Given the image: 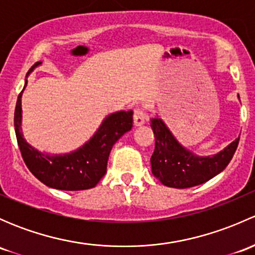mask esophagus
I'll use <instances>...</instances> for the list:
<instances>
[{
    "instance_id": "esophagus-1",
    "label": "esophagus",
    "mask_w": 255,
    "mask_h": 255,
    "mask_svg": "<svg viewBox=\"0 0 255 255\" xmlns=\"http://www.w3.org/2000/svg\"><path fill=\"white\" fill-rule=\"evenodd\" d=\"M146 120V115L144 112L143 109H135L134 110V116H133V122H134L135 127H139V126L144 125Z\"/></svg>"
}]
</instances>
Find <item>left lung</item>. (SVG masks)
I'll return each mask as SVG.
<instances>
[{
  "instance_id": "1",
  "label": "left lung",
  "mask_w": 255,
  "mask_h": 255,
  "mask_svg": "<svg viewBox=\"0 0 255 255\" xmlns=\"http://www.w3.org/2000/svg\"><path fill=\"white\" fill-rule=\"evenodd\" d=\"M150 127L155 137V149L150 158L151 173L161 184L175 189L201 185L225 170L239 143L238 137L217 154L200 156L177 142L158 116L150 120Z\"/></svg>"
}]
</instances>
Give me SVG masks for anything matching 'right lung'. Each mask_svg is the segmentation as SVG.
<instances>
[{"label": "right lung", "mask_w": 255, "mask_h": 255, "mask_svg": "<svg viewBox=\"0 0 255 255\" xmlns=\"http://www.w3.org/2000/svg\"><path fill=\"white\" fill-rule=\"evenodd\" d=\"M42 61L35 63L27 78ZM14 111V130L25 165L39 181L49 187L65 191L92 189L106 174L107 160L113 144L133 127V111H118L107 116L99 129L82 146L65 154L42 153L24 139L22 133V94Z\"/></svg>", "instance_id": "add662e5"}]
</instances>
